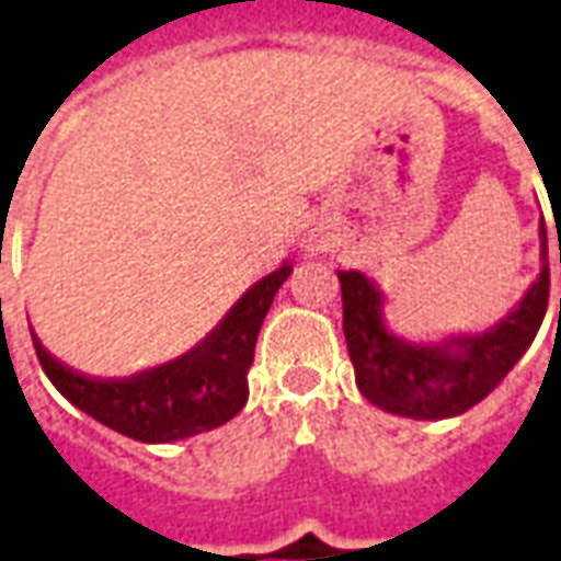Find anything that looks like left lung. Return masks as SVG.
<instances>
[{
  "label": "left lung",
  "instance_id": "1",
  "mask_svg": "<svg viewBox=\"0 0 561 561\" xmlns=\"http://www.w3.org/2000/svg\"><path fill=\"white\" fill-rule=\"evenodd\" d=\"M541 273L520 302L491 330L446 335L439 342H408L386 327V297L359 270H339L344 342L356 386L371 404L408 419H451L476 408L508 375L533 344L550 297L547 228L541 219ZM561 264V259H559ZM561 312V297H559Z\"/></svg>",
  "mask_w": 561,
  "mask_h": 561
}]
</instances>
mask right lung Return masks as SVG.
<instances>
[{
	"label": "right lung",
	"instance_id": "right-lung-1",
	"mask_svg": "<svg viewBox=\"0 0 561 561\" xmlns=\"http://www.w3.org/2000/svg\"><path fill=\"white\" fill-rule=\"evenodd\" d=\"M291 264L267 273L240 297L210 333L163 365L130 377H89L73 371L35 342L41 368L73 408L98 419L106 428L139 443H175L226 425L249 398V365L255 356L261 323L267 318Z\"/></svg>",
	"mask_w": 561,
	"mask_h": 561
}]
</instances>
